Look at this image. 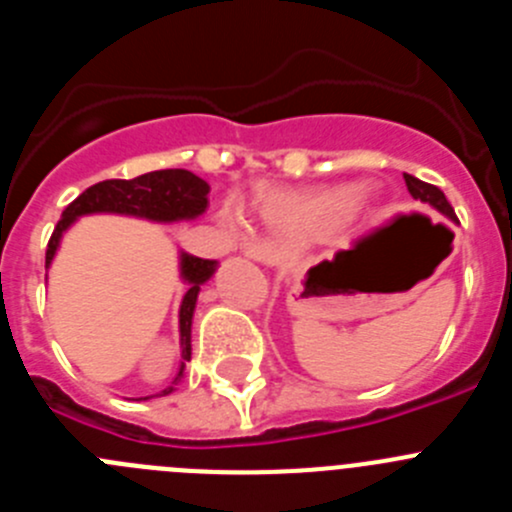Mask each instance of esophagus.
Wrapping results in <instances>:
<instances>
[{"instance_id": "obj_1", "label": "esophagus", "mask_w": 512, "mask_h": 512, "mask_svg": "<svg viewBox=\"0 0 512 512\" xmlns=\"http://www.w3.org/2000/svg\"><path fill=\"white\" fill-rule=\"evenodd\" d=\"M246 253L253 261H261V264H274L282 256V251L277 246H271V243H251L246 248Z\"/></svg>"}]
</instances>
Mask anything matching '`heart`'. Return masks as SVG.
Listing matches in <instances>:
<instances>
[{"label":"heart","instance_id":"heart-1","mask_svg":"<svg viewBox=\"0 0 512 512\" xmlns=\"http://www.w3.org/2000/svg\"><path fill=\"white\" fill-rule=\"evenodd\" d=\"M366 200H369L366 189H356L354 194L348 189H323V192L305 194V197L271 202L269 212L279 220H328V217L351 210V205L361 207Z\"/></svg>","mask_w":512,"mask_h":512}]
</instances>
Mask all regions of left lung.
Returning <instances> with one entry per match:
<instances>
[{
  "mask_svg": "<svg viewBox=\"0 0 512 512\" xmlns=\"http://www.w3.org/2000/svg\"><path fill=\"white\" fill-rule=\"evenodd\" d=\"M405 184H408V192L413 194L415 200L425 202V205H431L433 210L441 212V215L456 220L454 207L449 205V200H446V194H443L441 189L433 187V184H428V182H420V179H415V176H410V174H405Z\"/></svg>",
  "mask_w": 512,
  "mask_h": 512,
  "instance_id": "8db88e82",
  "label": "left lung"
}]
</instances>
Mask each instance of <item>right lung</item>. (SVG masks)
<instances>
[{"label":"right lung","mask_w":512,"mask_h":512,"mask_svg":"<svg viewBox=\"0 0 512 512\" xmlns=\"http://www.w3.org/2000/svg\"><path fill=\"white\" fill-rule=\"evenodd\" d=\"M207 194L210 184L187 169H161L151 174H140L135 179H107L84 192L63 210L56 230H53L48 251H45V269L51 266L56 248L61 243L63 230L74 223L76 217L92 215V212H117V215H135L156 220V223H176V220H194L207 210ZM217 264L210 259H197L182 253V277L189 284L179 307V333H182V369L184 361L192 356V315L197 305L200 287L215 274ZM176 377V379H179ZM174 387H166L164 395Z\"/></svg>","instance_id":"add662e5"}]
</instances>
